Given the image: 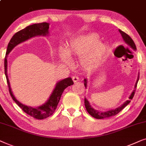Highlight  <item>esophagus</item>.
<instances>
[{"label": "esophagus", "mask_w": 146, "mask_h": 146, "mask_svg": "<svg viewBox=\"0 0 146 146\" xmlns=\"http://www.w3.org/2000/svg\"><path fill=\"white\" fill-rule=\"evenodd\" d=\"M72 80L74 81V82H78L79 80V78L78 76H73Z\"/></svg>", "instance_id": "1"}]
</instances>
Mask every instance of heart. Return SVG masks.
Segmentation results:
<instances>
[{
  "label": "heart",
  "instance_id": "obj_1",
  "mask_svg": "<svg viewBox=\"0 0 146 146\" xmlns=\"http://www.w3.org/2000/svg\"><path fill=\"white\" fill-rule=\"evenodd\" d=\"M99 39L95 33L75 36L68 41L66 48H60V57L65 63H70L71 56H79L80 66L83 69H97L104 62L108 52L106 45Z\"/></svg>",
  "mask_w": 146,
  "mask_h": 146
}]
</instances>
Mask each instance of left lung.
<instances>
[{"label": "left lung", "instance_id": "1", "mask_svg": "<svg viewBox=\"0 0 146 146\" xmlns=\"http://www.w3.org/2000/svg\"><path fill=\"white\" fill-rule=\"evenodd\" d=\"M119 33L121 34V37H122L123 40L125 42V43L129 46L131 48H132L133 50H136V46H135V44L134 43V42L133 41V40L131 39V38L129 36V35H127L126 33H125L124 32L121 31V30H119ZM139 80V74L138 76H137V80L135 82V86H134V88H133L132 92L131 93L130 96H129V99L128 100H126L125 102L123 104H121L120 106L116 108L115 109H111V110H109L106 111H98L95 110L94 108H93V107H92V106L90 104L89 101L86 98H84V105L86 107V109L90 115H91L92 116L94 117V118L96 119H104V118H108V117H110L111 116H113V115H115L117 114L119 111L122 110L130 102V100H132L133 96H134L135 92V88L137 87V82H138ZM84 86L85 88H87V84H88V80L87 78H85L84 80Z\"/></svg>", "mask_w": 146, "mask_h": 146}]
</instances>
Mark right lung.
Returning a JSON list of instances; mask_svg holds the SVG:
<instances>
[{
	"instance_id": "1",
	"label": "right lung",
	"mask_w": 146,
	"mask_h": 146,
	"mask_svg": "<svg viewBox=\"0 0 146 146\" xmlns=\"http://www.w3.org/2000/svg\"><path fill=\"white\" fill-rule=\"evenodd\" d=\"M49 25L50 24L48 23H42L34 24V25L28 26L21 31L17 32L15 34L12 38L10 40L9 44H8L7 52H6V56L5 58V73L6 78H7V84L9 85V92L13 100L17 104L18 106L25 111L27 114L33 117L34 118L38 119H43L49 117L54 112L56 109L57 106L60 100L61 96L63 92L67 87L72 85L74 82L70 77L61 80L56 84L54 89L53 90L50 96L44 104L42 105L39 106L37 107H32L26 106L18 100L16 98L15 95L13 94V91L11 90V84L9 77L7 74V66L8 62L7 57L9 54L11 52L14 48L19 44L23 42H25L28 40L36 36H46L49 35Z\"/></svg>"
}]
</instances>
